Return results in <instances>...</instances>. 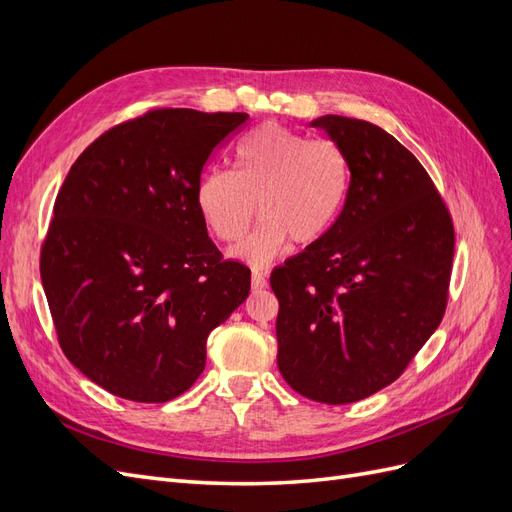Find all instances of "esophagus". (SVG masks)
<instances>
[{
	"label": "esophagus",
	"instance_id": "34e87169",
	"mask_svg": "<svg viewBox=\"0 0 512 512\" xmlns=\"http://www.w3.org/2000/svg\"><path fill=\"white\" fill-rule=\"evenodd\" d=\"M265 286H267V277L262 275L260 271H254V273H252V290L258 292V290H262Z\"/></svg>",
	"mask_w": 512,
	"mask_h": 512
}]
</instances>
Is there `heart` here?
Masks as SVG:
<instances>
[{
	"instance_id": "heart-1",
	"label": "heart",
	"mask_w": 512,
	"mask_h": 512,
	"mask_svg": "<svg viewBox=\"0 0 512 512\" xmlns=\"http://www.w3.org/2000/svg\"><path fill=\"white\" fill-rule=\"evenodd\" d=\"M235 173L211 168L200 177L196 205L207 228L224 243L239 241L262 220L232 256L265 267L290 239H322L344 209L350 166L344 151L324 138H307L280 123H265L243 136L232 153Z\"/></svg>"
}]
</instances>
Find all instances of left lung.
Here are the masks:
<instances>
[{"mask_svg":"<svg viewBox=\"0 0 512 512\" xmlns=\"http://www.w3.org/2000/svg\"><path fill=\"white\" fill-rule=\"evenodd\" d=\"M312 126L344 151L350 188L327 235L271 273L277 367L299 395L339 406L395 382L438 329L455 230L395 136L339 115Z\"/></svg>","mask_w":512,"mask_h":512,"instance_id":"1","label":"left lung"}]
</instances>
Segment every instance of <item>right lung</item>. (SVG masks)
Segmentation results:
<instances>
[{
    "instance_id": "add662e5",
    "label": "right lung",
    "mask_w": 512,
    "mask_h": 512,
    "mask_svg": "<svg viewBox=\"0 0 512 512\" xmlns=\"http://www.w3.org/2000/svg\"><path fill=\"white\" fill-rule=\"evenodd\" d=\"M247 113L156 108L96 138L55 198L40 275L59 346L108 393L164 404L203 374L207 337L250 294L196 205Z\"/></svg>"
}]
</instances>
